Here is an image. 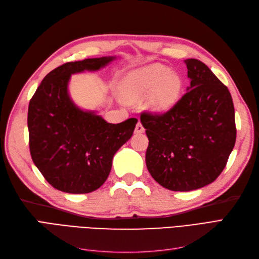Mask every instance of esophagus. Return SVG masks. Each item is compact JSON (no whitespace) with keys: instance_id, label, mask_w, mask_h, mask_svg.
I'll return each mask as SVG.
<instances>
[{"instance_id":"obj_1","label":"esophagus","mask_w":259,"mask_h":259,"mask_svg":"<svg viewBox=\"0 0 259 259\" xmlns=\"http://www.w3.org/2000/svg\"><path fill=\"white\" fill-rule=\"evenodd\" d=\"M144 132H145V128L143 126V124L138 122L137 125H136V127H135V133H136V134H142V133H144Z\"/></svg>"}]
</instances>
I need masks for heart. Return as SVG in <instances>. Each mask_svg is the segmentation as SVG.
<instances>
[{"instance_id": "heart-1", "label": "heart", "mask_w": 259, "mask_h": 259, "mask_svg": "<svg viewBox=\"0 0 259 259\" xmlns=\"http://www.w3.org/2000/svg\"><path fill=\"white\" fill-rule=\"evenodd\" d=\"M183 79L159 64L132 70L121 82L125 98L137 100L146 97V108L154 113L165 112L177 103L183 91Z\"/></svg>"}]
</instances>
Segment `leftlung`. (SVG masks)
I'll use <instances>...</instances> for the list:
<instances>
[{"label":"left lung","mask_w":259,"mask_h":259,"mask_svg":"<svg viewBox=\"0 0 259 259\" xmlns=\"http://www.w3.org/2000/svg\"><path fill=\"white\" fill-rule=\"evenodd\" d=\"M185 62L188 92L168 111L140 115L149 139L147 168L156 183L171 191H191L213 183L237 138L228 88L202 61Z\"/></svg>","instance_id":"obj_1"}]
</instances>
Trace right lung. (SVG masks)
Returning <instances> with one entry per match:
<instances>
[{
  "label": "right lung",
  "mask_w": 259,
  "mask_h": 259,
  "mask_svg": "<svg viewBox=\"0 0 259 259\" xmlns=\"http://www.w3.org/2000/svg\"><path fill=\"white\" fill-rule=\"evenodd\" d=\"M115 57L67 62L46 75L28 109L31 158L48 183L67 193H89L104 185L115 152L132 137L137 119L106 122L74 105L68 94L70 76L96 71Z\"/></svg>",
  "instance_id": "right-lung-1"
}]
</instances>
